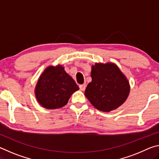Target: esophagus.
Instances as JSON below:
<instances>
[{
	"instance_id": "esophagus-1",
	"label": "esophagus",
	"mask_w": 159,
	"mask_h": 159,
	"mask_svg": "<svg viewBox=\"0 0 159 159\" xmlns=\"http://www.w3.org/2000/svg\"><path fill=\"white\" fill-rule=\"evenodd\" d=\"M85 88H86V85L85 84H83V85H79V88L80 90L81 91H84L85 90Z\"/></svg>"
}]
</instances>
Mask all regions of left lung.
Returning a JSON list of instances; mask_svg holds the SVG:
<instances>
[{
  "label": "left lung",
  "mask_w": 159,
  "mask_h": 159,
  "mask_svg": "<svg viewBox=\"0 0 159 159\" xmlns=\"http://www.w3.org/2000/svg\"><path fill=\"white\" fill-rule=\"evenodd\" d=\"M92 81L85 95L99 111L109 112L124 103L130 93L127 78L114 63H95L91 70Z\"/></svg>",
  "instance_id": "left-lung-1"
}]
</instances>
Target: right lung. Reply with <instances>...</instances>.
Listing matches in <instances>:
<instances>
[{
    "mask_svg": "<svg viewBox=\"0 0 159 159\" xmlns=\"http://www.w3.org/2000/svg\"><path fill=\"white\" fill-rule=\"evenodd\" d=\"M79 89L74 80L61 65L47 67L35 88L37 101L42 107L55 109L65 106L70 97Z\"/></svg>",
    "mask_w": 159,
    "mask_h": 159,
    "instance_id": "obj_1",
    "label": "right lung"
}]
</instances>
